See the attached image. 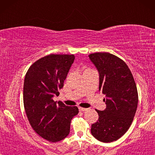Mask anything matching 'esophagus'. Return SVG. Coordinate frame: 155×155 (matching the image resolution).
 <instances>
[{
    "label": "esophagus",
    "mask_w": 155,
    "mask_h": 155,
    "mask_svg": "<svg viewBox=\"0 0 155 155\" xmlns=\"http://www.w3.org/2000/svg\"><path fill=\"white\" fill-rule=\"evenodd\" d=\"M78 109H79V111H87V110L88 109H86V108H82V107H79L78 108Z\"/></svg>",
    "instance_id": "1"
}]
</instances>
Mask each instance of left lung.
Segmentation results:
<instances>
[{"label":"left lung","mask_w":155,"mask_h":155,"mask_svg":"<svg viewBox=\"0 0 155 155\" xmlns=\"http://www.w3.org/2000/svg\"><path fill=\"white\" fill-rule=\"evenodd\" d=\"M99 74V90L105 95L107 107L96 111L99 119L92 125L91 133L103 143L121 137L132 124L136 112L138 95L132 73L126 63L109 53L89 55Z\"/></svg>","instance_id":"left-lung-1"}]
</instances>
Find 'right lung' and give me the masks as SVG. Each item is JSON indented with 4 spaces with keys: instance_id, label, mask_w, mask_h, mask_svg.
<instances>
[{
    "instance_id": "1",
    "label": "right lung",
    "mask_w": 155,
    "mask_h": 155,
    "mask_svg": "<svg viewBox=\"0 0 155 155\" xmlns=\"http://www.w3.org/2000/svg\"><path fill=\"white\" fill-rule=\"evenodd\" d=\"M74 60V55H48L33 63L25 78L23 101L29 121L38 135L52 143L68 135L72 118L79 112L77 107L53 99L59 95Z\"/></svg>"
}]
</instances>
